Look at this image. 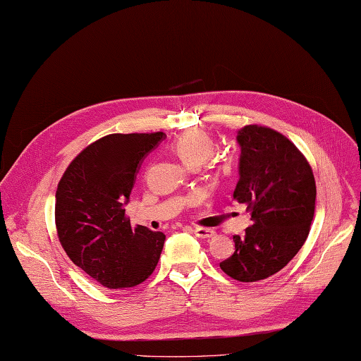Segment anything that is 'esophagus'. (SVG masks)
<instances>
[{
  "label": "esophagus",
  "instance_id": "obj_1",
  "mask_svg": "<svg viewBox=\"0 0 361 361\" xmlns=\"http://www.w3.org/2000/svg\"><path fill=\"white\" fill-rule=\"evenodd\" d=\"M193 232H195L198 238H202V239H209L212 236H215V230L207 228V227H195L193 228Z\"/></svg>",
  "mask_w": 361,
  "mask_h": 361
}]
</instances>
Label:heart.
Wrapping results in <instances>:
<instances>
[{
    "label": "heart",
    "instance_id": "heart-1",
    "mask_svg": "<svg viewBox=\"0 0 361 361\" xmlns=\"http://www.w3.org/2000/svg\"><path fill=\"white\" fill-rule=\"evenodd\" d=\"M172 149L190 166H200L209 160L215 151V142L206 131L190 128L173 138Z\"/></svg>",
    "mask_w": 361,
    "mask_h": 361
}]
</instances>
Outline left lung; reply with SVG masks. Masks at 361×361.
I'll use <instances>...</instances> for the list:
<instances>
[{
    "label": "left lung",
    "instance_id": "8db88e82",
    "mask_svg": "<svg viewBox=\"0 0 361 361\" xmlns=\"http://www.w3.org/2000/svg\"><path fill=\"white\" fill-rule=\"evenodd\" d=\"M233 198L247 206L252 226L235 235V253L219 264L239 282L262 281L281 271L307 241L316 209V181L308 160L271 128L247 125Z\"/></svg>",
    "mask_w": 361,
    "mask_h": 361
}]
</instances>
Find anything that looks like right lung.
I'll return each mask as SVG.
<instances>
[{"instance_id": "1", "label": "right lung", "mask_w": 361, "mask_h": 361, "mask_svg": "<svg viewBox=\"0 0 361 361\" xmlns=\"http://www.w3.org/2000/svg\"><path fill=\"white\" fill-rule=\"evenodd\" d=\"M164 133L109 134L88 145L56 190L58 238L73 264L106 288H129L152 274L164 233L131 227L125 204L142 160Z\"/></svg>"}]
</instances>
